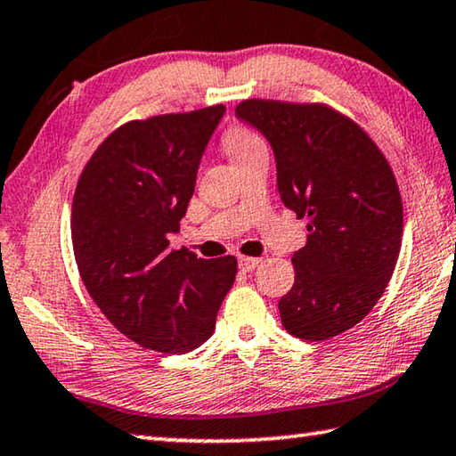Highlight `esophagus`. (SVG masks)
Here are the masks:
<instances>
[{
	"mask_svg": "<svg viewBox=\"0 0 456 456\" xmlns=\"http://www.w3.org/2000/svg\"><path fill=\"white\" fill-rule=\"evenodd\" d=\"M260 258H252V256H240L238 258V268L244 270V273H252L254 268L260 265Z\"/></svg>",
	"mask_w": 456,
	"mask_h": 456,
	"instance_id": "esophagus-1",
	"label": "esophagus"
}]
</instances>
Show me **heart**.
<instances>
[{
  "label": "heart",
  "mask_w": 456,
  "mask_h": 456,
  "mask_svg": "<svg viewBox=\"0 0 456 456\" xmlns=\"http://www.w3.org/2000/svg\"><path fill=\"white\" fill-rule=\"evenodd\" d=\"M260 148H265V142L258 138L256 134L246 130V127H230V130L224 134V150L226 154L232 158V162H238V159L252 154Z\"/></svg>",
  "instance_id": "b5f03b06"
}]
</instances>
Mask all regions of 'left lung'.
<instances>
[{
	"mask_svg": "<svg viewBox=\"0 0 456 456\" xmlns=\"http://www.w3.org/2000/svg\"><path fill=\"white\" fill-rule=\"evenodd\" d=\"M236 118L268 140L284 206L308 218L278 302L284 329L302 340L346 332L377 305L401 252L403 202L387 158L322 103L246 100Z\"/></svg>",
	"mask_w": 456,
	"mask_h": 456,
	"instance_id": "8db88e82",
	"label": "left lung"
}]
</instances>
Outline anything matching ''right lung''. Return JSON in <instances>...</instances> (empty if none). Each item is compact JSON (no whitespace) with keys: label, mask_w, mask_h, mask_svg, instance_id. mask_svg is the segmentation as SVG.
<instances>
[{"label":"right lung","mask_w":456,"mask_h":456,"mask_svg":"<svg viewBox=\"0 0 456 456\" xmlns=\"http://www.w3.org/2000/svg\"><path fill=\"white\" fill-rule=\"evenodd\" d=\"M226 108L130 122L110 134L79 175L71 242L87 292L143 348L183 354L212 337L236 258L172 250L200 162Z\"/></svg>","instance_id":"obj_1"}]
</instances>
